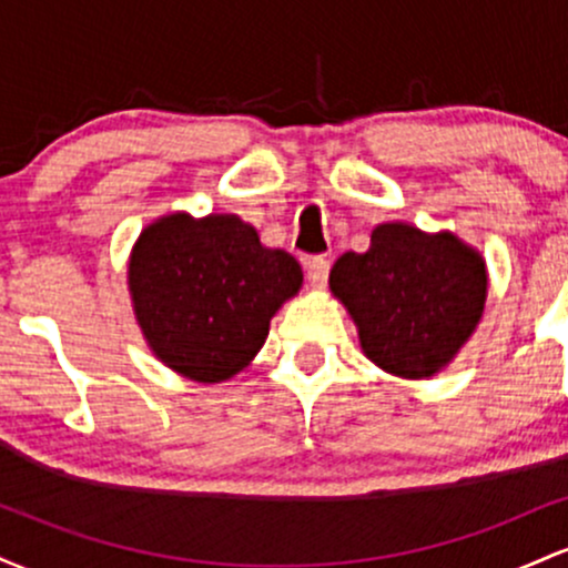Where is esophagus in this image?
I'll list each match as a JSON object with an SVG mask.
<instances>
[{"label":"esophagus","instance_id":"1","mask_svg":"<svg viewBox=\"0 0 568 568\" xmlns=\"http://www.w3.org/2000/svg\"><path fill=\"white\" fill-rule=\"evenodd\" d=\"M328 270L331 262L323 256H315L306 262V277H310L312 288H325V283H328Z\"/></svg>","mask_w":568,"mask_h":568}]
</instances>
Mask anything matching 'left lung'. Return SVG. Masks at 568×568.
Returning a JSON list of instances; mask_svg holds the SVG:
<instances>
[{
  "instance_id": "8db88e82",
  "label": "left lung",
  "mask_w": 568,
  "mask_h": 568,
  "mask_svg": "<svg viewBox=\"0 0 568 568\" xmlns=\"http://www.w3.org/2000/svg\"><path fill=\"white\" fill-rule=\"evenodd\" d=\"M328 285L357 325L371 363L403 379H429L478 328L488 270L454 232L387 221L371 234L366 253L336 258Z\"/></svg>"
}]
</instances>
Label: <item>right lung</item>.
<instances>
[{
	"mask_svg": "<svg viewBox=\"0 0 568 568\" xmlns=\"http://www.w3.org/2000/svg\"><path fill=\"white\" fill-rule=\"evenodd\" d=\"M302 283L296 258L264 247L232 213L154 219L128 262L130 302L149 349L202 384L232 379L258 355L270 321Z\"/></svg>",
	"mask_w": 568,
	"mask_h": 568,
	"instance_id": "add662e5",
	"label": "right lung"
}]
</instances>
